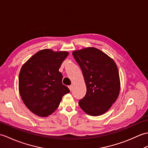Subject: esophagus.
Returning <instances> with one entry per match:
<instances>
[{
  "label": "esophagus",
  "instance_id": "esophagus-1",
  "mask_svg": "<svg viewBox=\"0 0 148 148\" xmlns=\"http://www.w3.org/2000/svg\"><path fill=\"white\" fill-rule=\"evenodd\" d=\"M68 88H69V89L70 90V91L71 92L72 89H73V86H72V85H69V86H68Z\"/></svg>",
  "mask_w": 148,
  "mask_h": 148
}]
</instances>
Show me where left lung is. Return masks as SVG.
<instances>
[{
    "mask_svg": "<svg viewBox=\"0 0 148 148\" xmlns=\"http://www.w3.org/2000/svg\"><path fill=\"white\" fill-rule=\"evenodd\" d=\"M86 85L85 96L78 104L91 116L104 113L116 101L120 92L119 70L114 61L96 48L73 52Z\"/></svg>",
    "mask_w": 148,
    "mask_h": 148,
    "instance_id": "1",
    "label": "left lung"
}]
</instances>
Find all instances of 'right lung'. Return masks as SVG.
Wrapping results in <instances>:
<instances>
[{
	"label": "right lung",
	"mask_w": 148,
	"mask_h": 148,
	"mask_svg": "<svg viewBox=\"0 0 148 148\" xmlns=\"http://www.w3.org/2000/svg\"><path fill=\"white\" fill-rule=\"evenodd\" d=\"M68 52L44 49L23 65L19 75V91L23 103L32 113L47 116L57 109L69 88L62 84L59 71Z\"/></svg>",
	"instance_id": "1"
}]
</instances>
